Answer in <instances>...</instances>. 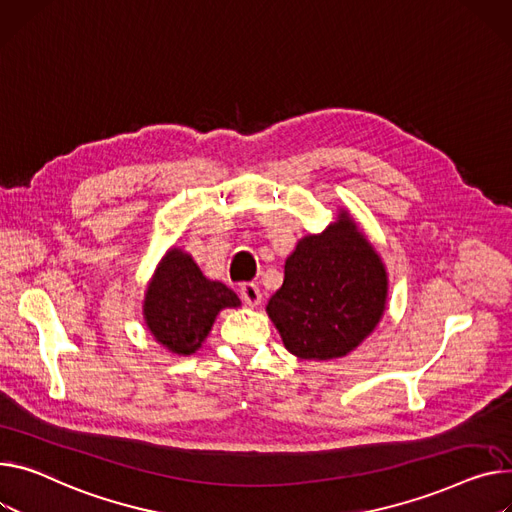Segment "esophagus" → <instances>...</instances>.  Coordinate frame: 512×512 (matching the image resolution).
I'll list each match as a JSON object with an SVG mask.
<instances>
[{
	"label": "esophagus",
	"instance_id": "1",
	"mask_svg": "<svg viewBox=\"0 0 512 512\" xmlns=\"http://www.w3.org/2000/svg\"><path fill=\"white\" fill-rule=\"evenodd\" d=\"M241 298H243V302L245 304H249V306H257L259 302H261V290H259V286L257 284H253V282H247V284H243L241 286Z\"/></svg>",
	"mask_w": 512,
	"mask_h": 512
}]
</instances>
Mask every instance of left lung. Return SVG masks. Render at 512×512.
Instances as JSON below:
<instances>
[{
  "mask_svg": "<svg viewBox=\"0 0 512 512\" xmlns=\"http://www.w3.org/2000/svg\"><path fill=\"white\" fill-rule=\"evenodd\" d=\"M385 300L383 261L342 214L323 234L296 245L267 313L290 354L331 360L352 352L377 327Z\"/></svg>",
  "mask_w": 512,
  "mask_h": 512,
  "instance_id": "8db88e82",
  "label": "left lung"
}]
</instances>
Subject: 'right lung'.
I'll return each instance as SVG.
<instances>
[{
  "mask_svg": "<svg viewBox=\"0 0 512 512\" xmlns=\"http://www.w3.org/2000/svg\"><path fill=\"white\" fill-rule=\"evenodd\" d=\"M241 300L222 282L201 274L179 249L170 251L152 280L144 315L158 342L175 354H193L212 329L216 315Z\"/></svg>",
  "mask_w": 512,
  "mask_h": 512,
  "instance_id": "right-lung-1",
  "label": "right lung"
}]
</instances>
